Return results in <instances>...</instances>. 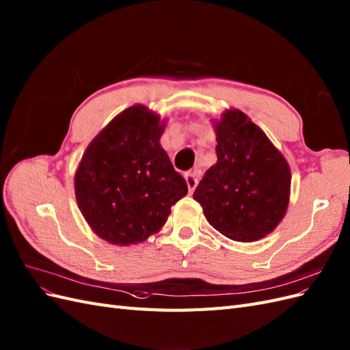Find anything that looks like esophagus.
<instances>
[{"instance_id": "esophagus-1", "label": "esophagus", "mask_w": 350, "mask_h": 350, "mask_svg": "<svg viewBox=\"0 0 350 350\" xmlns=\"http://www.w3.org/2000/svg\"><path fill=\"white\" fill-rule=\"evenodd\" d=\"M185 181H187V185H188V190L193 191L194 188H196V185H197V183H198V176H197V174L194 171L193 172H187L185 174Z\"/></svg>"}]
</instances>
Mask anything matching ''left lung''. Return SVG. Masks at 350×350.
Returning <instances> with one entry per match:
<instances>
[{
    "label": "left lung",
    "mask_w": 350,
    "mask_h": 350,
    "mask_svg": "<svg viewBox=\"0 0 350 350\" xmlns=\"http://www.w3.org/2000/svg\"><path fill=\"white\" fill-rule=\"evenodd\" d=\"M218 162L193 194L215 230L235 241L265 237L284 218L290 167L268 137L240 110L215 124Z\"/></svg>",
    "instance_id": "1"
}]
</instances>
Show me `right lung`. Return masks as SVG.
I'll list each match as a JSON object with an SVG mask.
<instances>
[{
	"label": "right lung",
	"mask_w": 350,
	"mask_h": 350,
	"mask_svg": "<svg viewBox=\"0 0 350 350\" xmlns=\"http://www.w3.org/2000/svg\"><path fill=\"white\" fill-rule=\"evenodd\" d=\"M163 124L144 106L122 111L91 141L75 175L78 206L98 237L126 245L165 225L188 193L160 147Z\"/></svg>",
	"instance_id": "obj_1"
}]
</instances>
